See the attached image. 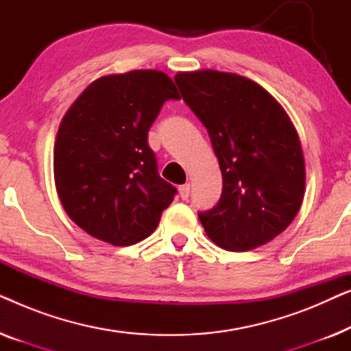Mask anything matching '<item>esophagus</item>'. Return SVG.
Wrapping results in <instances>:
<instances>
[{"label": "esophagus", "instance_id": "1", "mask_svg": "<svg viewBox=\"0 0 351 351\" xmlns=\"http://www.w3.org/2000/svg\"><path fill=\"white\" fill-rule=\"evenodd\" d=\"M179 193H180V198L182 199H189L190 196V184H184L179 186Z\"/></svg>", "mask_w": 351, "mask_h": 351}]
</instances>
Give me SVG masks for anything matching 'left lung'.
I'll use <instances>...</instances> for the list:
<instances>
[{"label":"left lung","instance_id":"left-lung-1","mask_svg":"<svg viewBox=\"0 0 351 351\" xmlns=\"http://www.w3.org/2000/svg\"><path fill=\"white\" fill-rule=\"evenodd\" d=\"M182 99L208 129L222 171V196L199 213L227 251H251L285 232L299 213L305 162L285 108L262 86L215 70L176 75Z\"/></svg>","mask_w":351,"mask_h":351}]
</instances>
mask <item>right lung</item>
<instances>
[{"instance_id": "add662e5", "label": "right lung", "mask_w": 351, "mask_h": 351, "mask_svg": "<svg viewBox=\"0 0 351 351\" xmlns=\"http://www.w3.org/2000/svg\"><path fill=\"white\" fill-rule=\"evenodd\" d=\"M180 99L158 70L107 75L86 88L62 119L54 179L69 217L90 237L131 246L155 232L176 186L158 174L148 131L162 104Z\"/></svg>"}]
</instances>
